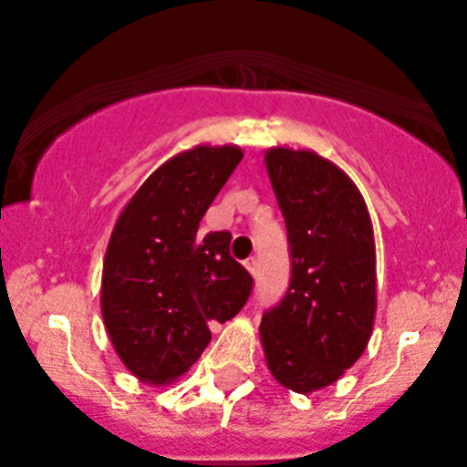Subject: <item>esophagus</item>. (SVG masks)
<instances>
[{"label":"esophagus","instance_id":"esophagus-1","mask_svg":"<svg viewBox=\"0 0 467 467\" xmlns=\"http://www.w3.org/2000/svg\"><path fill=\"white\" fill-rule=\"evenodd\" d=\"M245 269L250 271V274H253V275H257V271H259V262H257V259H254V257L247 259V262H245Z\"/></svg>","mask_w":467,"mask_h":467}]
</instances>
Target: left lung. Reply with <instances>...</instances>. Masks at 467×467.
<instances>
[{"label": "left lung", "instance_id": "left-lung-1", "mask_svg": "<svg viewBox=\"0 0 467 467\" xmlns=\"http://www.w3.org/2000/svg\"><path fill=\"white\" fill-rule=\"evenodd\" d=\"M264 163L287 226L292 278L259 337L275 381L308 395L339 381L372 337L374 229L360 189L332 161L271 147Z\"/></svg>", "mask_w": 467, "mask_h": 467}]
</instances>
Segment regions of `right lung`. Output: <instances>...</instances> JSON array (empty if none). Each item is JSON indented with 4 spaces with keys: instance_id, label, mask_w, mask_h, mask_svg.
<instances>
[{
    "instance_id": "obj_1",
    "label": "right lung",
    "mask_w": 467,
    "mask_h": 467,
    "mask_svg": "<svg viewBox=\"0 0 467 467\" xmlns=\"http://www.w3.org/2000/svg\"><path fill=\"white\" fill-rule=\"evenodd\" d=\"M236 144H196L156 168L119 214L102 262L100 308L128 372L168 386L210 344V325L245 306L253 278L231 234L198 224L241 163Z\"/></svg>"
}]
</instances>
